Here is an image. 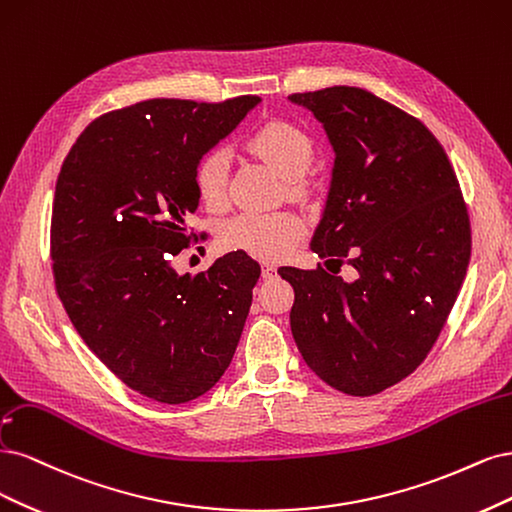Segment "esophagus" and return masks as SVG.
Segmentation results:
<instances>
[{"instance_id":"1","label":"esophagus","mask_w":512,"mask_h":512,"mask_svg":"<svg viewBox=\"0 0 512 512\" xmlns=\"http://www.w3.org/2000/svg\"><path fill=\"white\" fill-rule=\"evenodd\" d=\"M261 276L263 278H274L276 276V268L274 266H263L261 268Z\"/></svg>"}]
</instances>
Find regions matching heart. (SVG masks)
Masks as SVG:
<instances>
[{
	"mask_svg": "<svg viewBox=\"0 0 512 512\" xmlns=\"http://www.w3.org/2000/svg\"><path fill=\"white\" fill-rule=\"evenodd\" d=\"M249 148L289 180L293 191L302 189L315 146L310 136L289 121H272L259 127L249 138ZM229 157L223 148L206 153L195 168V189L208 208H223L227 202ZM306 232L304 221L295 212H240L223 223L219 240L227 251H240L261 261L287 257Z\"/></svg>",
	"mask_w": 512,
	"mask_h": 512,
	"instance_id": "heart-1",
	"label": "heart"
}]
</instances>
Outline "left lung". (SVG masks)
Returning a JSON list of instances; mask_svg holds the SVG:
<instances>
[{
	"label": "left lung",
	"mask_w": 512,
	"mask_h": 512,
	"mask_svg": "<svg viewBox=\"0 0 512 512\" xmlns=\"http://www.w3.org/2000/svg\"><path fill=\"white\" fill-rule=\"evenodd\" d=\"M289 100L315 114L336 155L310 242L336 272L278 270L295 291L293 340L321 381L364 398L432 351L470 263L468 210L440 142L398 106L357 87ZM342 262L358 270L353 284L335 276Z\"/></svg>",
	"instance_id": "8db88e82"
}]
</instances>
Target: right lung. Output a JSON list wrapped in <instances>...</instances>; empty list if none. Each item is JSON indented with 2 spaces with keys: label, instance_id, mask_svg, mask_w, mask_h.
Segmentation results:
<instances>
[{
  "label": "right lung",
  "instance_id": "right-lung-1",
  "mask_svg": "<svg viewBox=\"0 0 512 512\" xmlns=\"http://www.w3.org/2000/svg\"><path fill=\"white\" fill-rule=\"evenodd\" d=\"M261 100H146L95 119L65 157L53 202L59 300L102 364L134 391L183 404L232 364L259 263L234 251L206 272L174 257L191 240L195 168ZM206 238V234H202Z\"/></svg>",
  "mask_w": 512,
  "mask_h": 512
}]
</instances>
